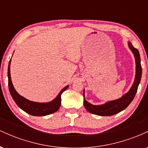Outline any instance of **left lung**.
Segmentation results:
<instances>
[{"instance_id":"left-lung-1","label":"left lung","mask_w":148,"mask_h":148,"mask_svg":"<svg viewBox=\"0 0 148 148\" xmlns=\"http://www.w3.org/2000/svg\"><path fill=\"white\" fill-rule=\"evenodd\" d=\"M128 46L129 48L133 53L136 61V76L133 85L130 90L123 97L118 99L107 101L106 103L101 105H93L86 101L85 99V91L84 90V104L86 109L90 113L100 116H109V115L117 114L125 109L134 99L141 79L142 67L140 64V54L138 49L134 48L130 42H128Z\"/></svg>"}]
</instances>
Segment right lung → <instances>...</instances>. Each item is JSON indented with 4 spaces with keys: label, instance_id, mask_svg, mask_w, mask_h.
Segmentation results:
<instances>
[{
    "label": "right lung",
    "instance_id": "add662e5",
    "mask_svg": "<svg viewBox=\"0 0 148 148\" xmlns=\"http://www.w3.org/2000/svg\"><path fill=\"white\" fill-rule=\"evenodd\" d=\"M10 63H11V59L9 62V64H8V86H9L10 92L15 103L17 104V106L20 108H21L25 113L31 115H34V116H45V115L55 113L59 109L61 105V95L64 90H66L68 88L69 86L64 87L59 92L56 97L53 100H52L51 101L46 103H40L30 101V100L25 99V97L20 95L14 89L12 83L11 76H10Z\"/></svg>",
    "mask_w": 148,
    "mask_h": 148
}]
</instances>
